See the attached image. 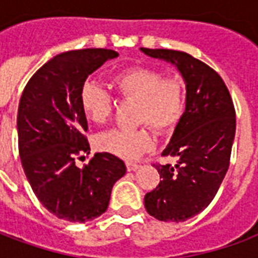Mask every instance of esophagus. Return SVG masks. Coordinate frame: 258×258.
<instances>
[{
    "label": "esophagus",
    "mask_w": 258,
    "mask_h": 258,
    "mask_svg": "<svg viewBox=\"0 0 258 258\" xmlns=\"http://www.w3.org/2000/svg\"><path fill=\"white\" fill-rule=\"evenodd\" d=\"M125 166H127V170H128V171H135L137 168L140 167V164L134 162H127L125 163Z\"/></svg>",
    "instance_id": "esophagus-1"
}]
</instances>
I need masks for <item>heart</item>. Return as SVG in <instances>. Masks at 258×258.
<instances>
[{
    "label": "heart",
    "instance_id": "heart-1",
    "mask_svg": "<svg viewBox=\"0 0 258 258\" xmlns=\"http://www.w3.org/2000/svg\"><path fill=\"white\" fill-rule=\"evenodd\" d=\"M112 85L118 95L135 101V121L138 128H117L96 138L102 152L123 159H137L155 146L151 127L160 134H170L184 116L185 85L175 76L164 77L162 70L151 66H128L112 76ZM80 107L84 116L95 124H105L112 117L114 98L99 83L87 80L80 88Z\"/></svg>",
    "mask_w": 258,
    "mask_h": 258
}]
</instances>
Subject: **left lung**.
I'll list each match as a JSON object with an SVG mask.
<instances>
[{"instance_id": "obj_1", "label": "left lung", "mask_w": 258, "mask_h": 258, "mask_svg": "<svg viewBox=\"0 0 258 258\" xmlns=\"http://www.w3.org/2000/svg\"><path fill=\"white\" fill-rule=\"evenodd\" d=\"M141 51L173 63L186 87L184 116L162 153L178 162L155 164L162 179L145 195V209L159 221H186L210 205L229 167L236 130L232 98L220 74L189 53Z\"/></svg>"}]
</instances>
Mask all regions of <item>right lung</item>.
<instances>
[{"label":"right lung","instance_id":"obj_1","mask_svg":"<svg viewBox=\"0 0 258 258\" xmlns=\"http://www.w3.org/2000/svg\"><path fill=\"white\" fill-rule=\"evenodd\" d=\"M117 56L103 48L56 55L33 74L20 98V162L37 199L60 220L85 222L103 214L113 185L125 174L123 160L107 152L95 153L83 168L76 163L80 153H90L80 88L91 73Z\"/></svg>","mask_w":258,"mask_h":258}]
</instances>
